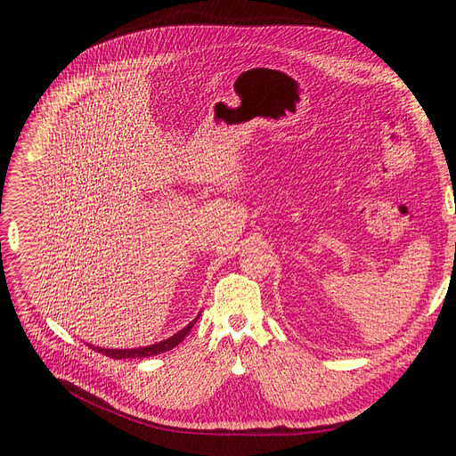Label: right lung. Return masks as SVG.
Returning <instances> with one entry per match:
<instances>
[{
  "mask_svg": "<svg viewBox=\"0 0 456 456\" xmlns=\"http://www.w3.org/2000/svg\"><path fill=\"white\" fill-rule=\"evenodd\" d=\"M198 318L194 322H190L184 329H181L177 334H174L172 338H167L164 342H159V344H153V346H148V347H136V349H103V347H94L98 353H103L110 358H116V361H122V358H143V356H153V354H159V353H164V351H170L174 349L175 346H179L183 342V338L186 337V334L190 332V329L196 325ZM92 347V346H90Z\"/></svg>",
  "mask_w": 456,
  "mask_h": 456,
  "instance_id": "1",
  "label": "right lung"
}]
</instances>
